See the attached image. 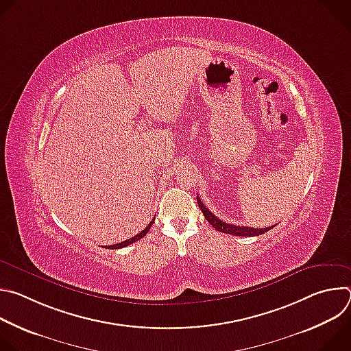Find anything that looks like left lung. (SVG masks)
I'll return each instance as SVG.
<instances>
[{"mask_svg": "<svg viewBox=\"0 0 351 351\" xmlns=\"http://www.w3.org/2000/svg\"><path fill=\"white\" fill-rule=\"evenodd\" d=\"M197 203L199 210L203 211L206 219L218 230L222 233H228V234H233V236H243V237H252V236H260L268 230H271L274 226H268V228H263V229H257V228H248V226H237V225H232V223H226L223 221H221L219 218H217L203 203L202 199L198 198L197 195Z\"/></svg>", "mask_w": 351, "mask_h": 351, "instance_id": "obj_1", "label": "left lung"}]
</instances>
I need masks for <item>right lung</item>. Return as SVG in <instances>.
<instances>
[{
  "instance_id": "right-lung-1",
  "label": "right lung",
  "mask_w": 351,
  "mask_h": 351,
  "mask_svg": "<svg viewBox=\"0 0 351 351\" xmlns=\"http://www.w3.org/2000/svg\"><path fill=\"white\" fill-rule=\"evenodd\" d=\"M154 221H156V218L149 222L148 225H147V228L144 229V230H141L140 233H137L136 236H133V237H130V239H128V240H125V241H121V243H117V244H112V245H108L107 248H110V250H118V248H122V247H126V245H129V244H132V243H134V241H137V240H140V239H143L145 234H147V232L149 230V228L153 226V223H154Z\"/></svg>"
}]
</instances>
